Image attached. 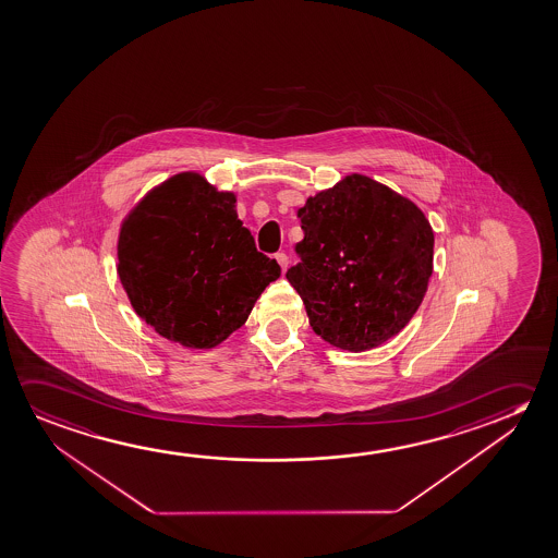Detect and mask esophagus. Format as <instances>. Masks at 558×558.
<instances>
[{
  "label": "esophagus",
  "mask_w": 558,
  "mask_h": 558,
  "mask_svg": "<svg viewBox=\"0 0 558 558\" xmlns=\"http://www.w3.org/2000/svg\"><path fill=\"white\" fill-rule=\"evenodd\" d=\"M276 260H278V265L282 266L283 272L288 270V265H290V258L286 253H276Z\"/></svg>",
  "instance_id": "esophagus-1"
}]
</instances>
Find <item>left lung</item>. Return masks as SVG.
<instances>
[{"mask_svg": "<svg viewBox=\"0 0 558 558\" xmlns=\"http://www.w3.org/2000/svg\"><path fill=\"white\" fill-rule=\"evenodd\" d=\"M305 238L288 270L315 335L373 350L412 320L433 275L435 233L420 206L352 173L300 208Z\"/></svg>", "mask_w": 558, "mask_h": 558, "instance_id": "1", "label": "left lung"}]
</instances>
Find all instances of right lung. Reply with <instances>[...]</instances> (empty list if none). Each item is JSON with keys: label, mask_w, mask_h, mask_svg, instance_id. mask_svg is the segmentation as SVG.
<instances>
[{"label": "right lung", "mask_w": 558, "mask_h": 558, "mask_svg": "<svg viewBox=\"0 0 558 558\" xmlns=\"http://www.w3.org/2000/svg\"><path fill=\"white\" fill-rule=\"evenodd\" d=\"M235 201L205 175L181 172L150 189L121 222L118 275L131 307L183 348L222 343L280 278L278 263L243 228Z\"/></svg>", "instance_id": "obj_1"}]
</instances>
